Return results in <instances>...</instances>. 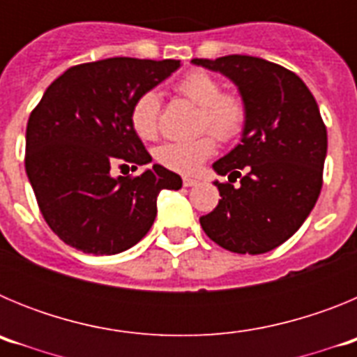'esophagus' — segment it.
Listing matches in <instances>:
<instances>
[{"instance_id":"34e87169","label":"esophagus","mask_w":357,"mask_h":357,"mask_svg":"<svg viewBox=\"0 0 357 357\" xmlns=\"http://www.w3.org/2000/svg\"><path fill=\"white\" fill-rule=\"evenodd\" d=\"M182 182H184L185 188H193V185H197L200 181H198V178H193V176H184Z\"/></svg>"}]
</instances>
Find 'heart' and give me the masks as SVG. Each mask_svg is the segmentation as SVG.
Listing matches in <instances>:
<instances>
[{
  "mask_svg": "<svg viewBox=\"0 0 357 357\" xmlns=\"http://www.w3.org/2000/svg\"><path fill=\"white\" fill-rule=\"evenodd\" d=\"M176 93L200 107L198 127L211 130L218 139L238 137L247 121V107L236 94L222 93V85L206 71H193L176 82ZM160 98L153 91L141 94L130 109V125L141 139H155L159 132ZM216 150L211 134L193 139L169 141L155 150L157 162L176 173H195Z\"/></svg>",
  "mask_w": 357,
  "mask_h": 357,
  "instance_id": "b5f03b06",
  "label": "heart"
}]
</instances>
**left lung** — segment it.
I'll use <instances>...</instances> for the list:
<instances>
[{
  "label": "left lung",
  "mask_w": 357,
  "mask_h": 357,
  "mask_svg": "<svg viewBox=\"0 0 357 357\" xmlns=\"http://www.w3.org/2000/svg\"><path fill=\"white\" fill-rule=\"evenodd\" d=\"M191 62L229 78L247 107L239 144L213 164L239 185L214 181L222 200L200 218L202 229L236 254L273 250L301 229L320 195L327 130L317 100L295 73L259 56Z\"/></svg>",
  "instance_id": "left-lung-1"
}]
</instances>
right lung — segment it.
<instances>
[{
  "mask_svg": "<svg viewBox=\"0 0 357 357\" xmlns=\"http://www.w3.org/2000/svg\"><path fill=\"white\" fill-rule=\"evenodd\" d=\"M181 61L112 56L69 68L50 85L26 127V168L50 229L85 254L112 255L146 236L162 189L181 175L153 164L137 176H114V164L151 162L130 125L143 93L181 68Z\"/></svg>",
  "mask_w": 357,
  "mask_h": 357,
  "instance_id": "1",
  "label": "right lung"
}]
</instances>
